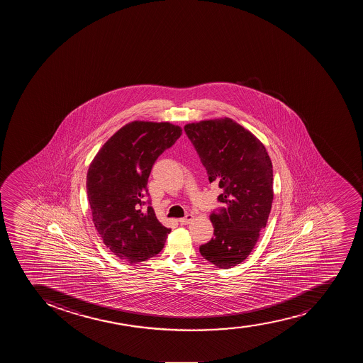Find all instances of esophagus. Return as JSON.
Masks as SVG:
<instances>
[{
  "label": "esophagus",
  "mask_w": 363,
  "mask_h": 363,
  "mask_svg": "<svg viewBox=\"0 0 363 363\" xmlns=\"http://www.w3.org/2000/svg\"><path fill=\"white\" fill-rule=\"evenodd\" d=\"M193 220H194V216H193V214H188V216H184L182 219H179V223H182V225H188V223H191Z\"/></svg>",
  "instance_id": "obj_1"
}]
</instances>
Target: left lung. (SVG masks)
Wrapping results in <instances>:
<instances>
[{
  "label": "left lung",
  "instance_id": "1",
  "mask_svg": "<svg viewBox=\"0 0 363 363\" xmlns=\"http://www.w3.org/2000/svg\"><path fill=\"white\" fill-rule=\"evenodd\" d=\"M191 140L209 182L223 189V209L211 214L214 238L200 246L202 257L220 269L247 258L265 228L273 201V169L265 145L233 119L189 123Z\"/></svg>",
  "mask_w": 363,
  "mask_h": 363
}]
</instances>
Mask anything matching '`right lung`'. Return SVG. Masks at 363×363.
Listing matches in <instances>:
<instances>
[{
	"mask_svg": "<svg viewBox=\"0 0 363 363\" xmlns=\"http://www.w3.org/2000/svg\"><path fill=\"white\" fill-rule=\"evenodd\" d=\"M181 135V126L169 122L128 123L105 142L87 170L94 226L106 247L130 264L158 255L172 232L151 206H142L155 161Z\"/></svg>",
	"mask_w": 363,
	"mask_h": 363,
	"instance_id": "add662e5",
	"label": "right lung"
}]
</instances>
